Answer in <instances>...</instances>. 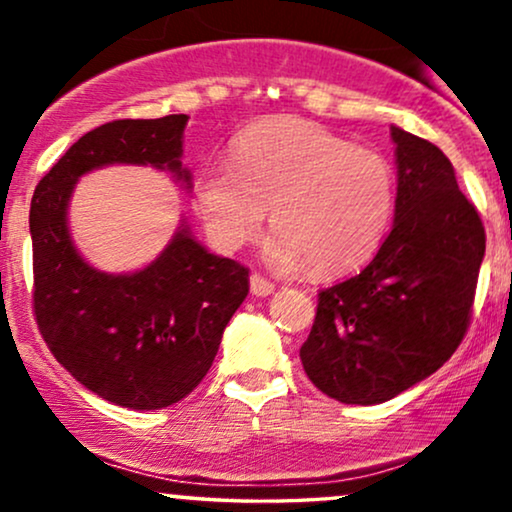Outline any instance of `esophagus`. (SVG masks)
<instances>
[{
	"instance_id": "1",
	"label": "esophagus",
	"mask_w": 512,
	"mask_h": 512,
	"mask_svg": "<svg viewBox=\"0 0 512 512\" xmlns=\"http://www.w3.org/2000/svg\"><path fill=\"white\" fill-rule=\"evenodd\" d=\"M250 291H252V296L267 298L274 293V284L269 279H264L262 274H252L250 276Z\"/></svg>"
}]
</instances>
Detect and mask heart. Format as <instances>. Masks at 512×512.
Here are the masks:
<instances>
[{
	"label": "heart",
	"mask_w": 512,
	"mask_h": 512,
	"mask_svg": "<svg viewBox=\"0 0 512 512\" xmlns=\"http://www.w3.org/2000/svg\"><path fill=\"white\" fill-rule=\"evenodd\" d=\"M195 197L219 248H243L272 207L269 260L339 274L380 248L397 192L383 154L313 122L281 117L248 129L231 166L204 170Z\"/></svg>",
	"instance_id": "heart-1"
}]
</instances>
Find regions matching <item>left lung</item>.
I'll return each instance as SVG.
<instances>
[{
  "label": "left lung",
  "mask_w": 512,
  "mask_h": 512,
  "mask_svg": "<svg viewBox=\"0 0 512 512\" xmlns=\"http://www.w3.org/2000/svg\"><path fill=\"white\" fill-rule=\"evenodd\" d=\"M395 223L361 274L317 296L301 361L317 390L380 404L433 375L472 315L486 233L436 144L390 127Z\"/></svg>",
  "instance_id": "1"
}]
</instances>
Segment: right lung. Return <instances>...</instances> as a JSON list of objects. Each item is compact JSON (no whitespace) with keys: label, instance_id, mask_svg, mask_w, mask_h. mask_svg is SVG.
Instances as JSON below:
<instances>
[{"label":"right lung","instance_id":"1","mask_svg":"<svg viewBox=\"0 0 512 512\" xmlns=\"http://www.w3.org/2000/svg\"><path fill=\"white\" fill-rule=\"evenodd\" d=\"M185 125L187 115H166L91 129L38 182L31 202L38 330L86 390L117 407L163 409L190 395L250 291L248 267L209 252L185 219L154 262L129 274L91 267L69 233L76 182L96 168L154 166L190 190L192 173L180 161Z\"/></svg>","mask_w":512,"mask_h":512}]
</instances>
